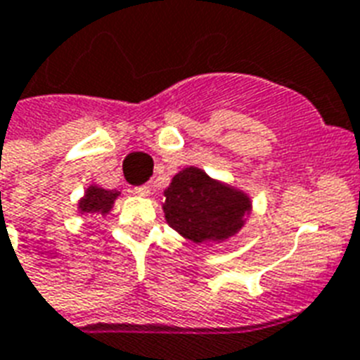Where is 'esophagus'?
<instances>
[{
  "label": "esophagus",
  "instance_id": "esophagus-1",
  "mask_svg": "<svg viewBox=\"0 0 360 360\" xmlns=\"http://www.w3.org/2000/svg\"><path fill=\"white\" fill-rule=\"evenodd\" d=\"M135 193L141 195V197H148L152 193V188L150 186H139V188H135Z\"/></svg>",
  "mask_w": 360,
  "mask_h": 360
}]
</instances>
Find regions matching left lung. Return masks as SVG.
Segmentation results:
<instances>
[{
  "label": "left lung",
  "instance_id": "obj_1",
  "mask_svg": "<svg viewBox=\"0 0 360 360\" xmlns=\"http://www.w3.org/2000/svg\"><path fill=\"white\" fill-rule=\"evenodd\" d=\"M167 224L193 244L224 242L244 227L252 199L242 189L186 167L163 191Z\"/></svg>",
  "mask_w": 360,
  "mask_h": 360
}]
</instances>
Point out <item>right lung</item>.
I'll return each mask as SVG.
<instances>
[{"instance_id": "1", "label": "right lung", "mask_w": 360, "mask_h": 360, "mask_svg": "<svg viewBox=\"0 0 360 360\" xmlns=\"http://www.w3.org/2000/svg\"><path fill=\"white\" fill-rule=\"evenodd\" d=\"M120 197L116 189H103L99 186H90L84 191V197L79 200V214H101L107 216L112 210L114 200Z\"/></svg>"}]
</instances>
